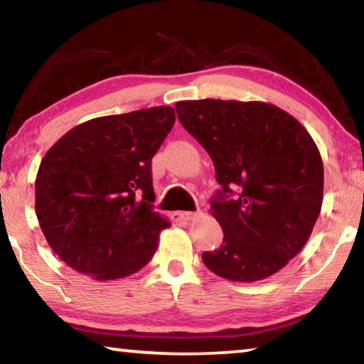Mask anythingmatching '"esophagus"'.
<instances>
[{
    "label": "esophagus",
    "instance_id": "34e87169",
    "mask_svg": "<svg viewBox=\"0 0 364 364\" xmlns=\"http://www.w3.org/2000/svg\"><path fill=\"white\" fill-rule=\"evenodd\" d=\"M197 215H199V212H175L173 217L178 221H191L194 220Z\"/></svg>",
    "mask_w": 364,
    "mask_h": 364
}]
</instances>
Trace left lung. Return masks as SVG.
I'll return each mask as SVG.
<instances>
[{
    "mask_svg": "<svg viewBox=\"0 0 364 364\" xmlns=\"http://www.w3.org/2000/svg\"><path fill=\"white\" fill-rule=\"evenodd\" d=\"M175 109L223 188L210 207L223 244L202 254L205 267L236 282L278 273L304 249L321 212L324 168L315 141L274 104L200 100ZM231 187L240 194L228 200Z\"/></svg>",
    "mask_w": 364,
    "mask_h": 364,
    "instance_id": "obj_1",
    "label": "left lung"
}]
</instances>
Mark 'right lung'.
Wrapping results in <instances>:
<instances>
[{"mask_svg": "<svg viewBox=\"0 0 364 364\" xmlns=\"http://www.w3.org/2000/svg\"><path fill=\"white\" fill-rule=\"evenodd\" d=\"M175 123L170 106L97 117L51 146L35 180V212L49 247L78 273L115 281L136 273L167 218L152 210V157Z\"/></svg>", "mask_w": 364, "mask_h": 364, "instance_id": "1", "label": "right lung"}]
</instances>
